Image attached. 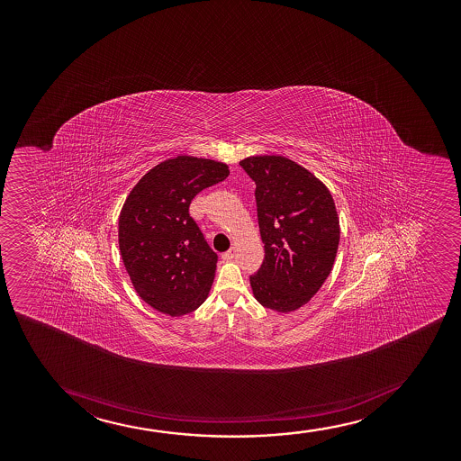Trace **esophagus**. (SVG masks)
Returning <instances> with one entry per match:
<instances>
[{"mask_svg": "<svg viewBox=\"0 0 461 461\" xmlns=\"http://www.w3.org/2000/svg\"><path fill=\"white\" fill-rule=\"evenodd\" d=\"M235 254H237V250H235V248H232V249H229L228 252H224L221 257L222 259H233L235 258Z\"/></svg>", "mask_w": 461, "mask_h": 461, "instance_id": "obj_1", "label": "esophagus"}]
</instances>
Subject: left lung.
Wrapping results in <instances>:
<instances>
[{
  "instance_id": "8db88e82",
  "label": "left lung",
  "mask_w": 461,
  "mask_h": 461,
  "mask_svg": "<svg viewBox=\"0 0 461 461\" xmlns=\"http://www.w3.org/2000/svg\"><path fill=\"white\" fill-rule=\"evenodd\" d=\"M255 181L263 265L250 276L259 304L291 312L328 278L339 243V221L328 187L292 159L276 155L240 161Z\"/></svg>"
}]
</instances>
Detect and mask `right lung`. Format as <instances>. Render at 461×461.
<instances>
[{"label":"right lung","instance_id":"obj_1","mask_svg":"<svg viewBox=\"0 0 461 461\" xmlns=\"http://www.w3.org/2000/svg\"><path fill=\"white\" fill-rule=\"evenodd\" d=\"M228 175L222 163L180 155L149 170L127 196L118 221L122 263L138 295L159 312L180 317L206 300L218 255L189 206Z\"/></svg>","mask_w":461,"mask_h":461}]
</instances>
